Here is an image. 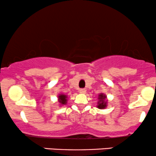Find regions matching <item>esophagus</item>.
Listing matches in <instances>:
<instances>
[{"label": "esophagus", "instance_id": "obj_1", "mask_svg": "<svg viewBox=\"0 0 156 156\" xmlns=\"http://www.w3.org/2000/svg\"><path fill=\"white\" fill-rule=\"evenodd\" d=\"M79 92L80 94H85V93L87 92V91H86L85 89H80L79 90Z\"/></svg>", "mask_w": 156, "mask_h": 156}]
</instances>
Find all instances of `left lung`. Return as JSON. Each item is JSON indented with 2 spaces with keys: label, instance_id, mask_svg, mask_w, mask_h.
Listing matches in <instances>:
<instances>
[{
  "label": "left lung",
  "instance_id": "8db88e82",
  "mask_svg": "<svg viewBox=\"0 0 156 156\" xmlns=\"http://www.w3.org/2000/svg\"><path fill=\"white\" fill-rule=\"evenodd\" d=\"M106 95L103 94V93H101V94L98 95V108L100 109H104L106 108L107 106V103L108 101L106 100Z\"/></svg>",
  "mask_w": 156,
  "mask_h": 156
}]
</instances>
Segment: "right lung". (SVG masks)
Wrapping results in <instances>:
<instances>
[{"label": "right lung", "mask_w": 156, "mask_h": 156, "mask_svg": "<svg viewBox=\"0 0 156 156\" xmlns=\"http://www.w3.org/2000/svg\"><path fill=\"white\" fill-rule=\"evenodd\" d=\"M58 101L59 102L60 106L66 105L67 103V96L64 94H59L58 96Z\"/></svg>", "instance_id": "obj_1"}]
</instances>
